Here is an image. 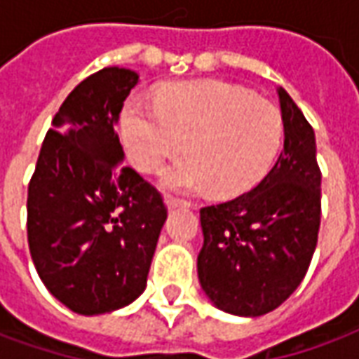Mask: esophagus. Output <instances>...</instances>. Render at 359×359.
I'll list each match as a JSON object with an SVG mask.
<instances>
[{
	"label": "esophagus",
	"instance_id": "34e87169",
	"mask_svg": "<svg viewBox=\"0 0 359 359\" xmlns=\"http://www.w3.org/2000/svg\"><path fill=\"white\" fill-rule=\"evenodd\" d=\"M165 203H167V208H169V210L187 208L188 205V202H184V200H179V198H175V196H165Z\"/></svg>",
	"mask_w": 359,
	"mask_h": 359
}]
</instances>
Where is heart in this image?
Masks as SVG:
<instances>
[{"label": "heart", "instance_id": "heart-1", "mask_svg": "<svg viewBox=\"0 0 359 359\" xmlns=\"http://www.w3.org/2000/svg\"><path fill=\"white\" fill-rule=\"evenodd\" d=\"M123 138L133 163L159 171L184 142L188 156L161 175V187L241 196L264 179L283 140V117L269 102L219 81L165 86L156 103L130 95Z\"/></svg>", "mask_w": 359, "mask_h": 359}]
</instances>
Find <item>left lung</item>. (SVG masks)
<instances>
[{
	"label": "left lung",
	"mask_w": 359,
	"mask_h": 359,
	"mask_svg": "<svg viewBox=\"0 0 359 359\" xmlns=\"http://www.w3.org/2000/svg\"><path fill=\"white\" fill-rule=\"evenodd\" d=\"M277 94L285 126L277 163L254 190L200 210L202 290L215 308L241 317L265 316L298 288L321 223L316 134L286 90Z\"/></svg>",
	"instance_id": "obj_1"
}]
</instances>
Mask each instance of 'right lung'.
<instances>
[{
    "label": "right lung",
    "mask_w": 359,
    "mask_h": 359,
    "mask_svg": "<svg viewBox=\"0 0 359 359\" xmlns=\"http://www.w3.org/2000/svg\"><path fill=\"white\" fill-rule=\"evenodd\" d=\"M130 69L105 67L67 95L28 184V248L46 288L81 316L133 304L146 288L167 208L121 165L115 133Z\"/></svg>",
    "instance_id": "obj_1"
}]
</instances>
